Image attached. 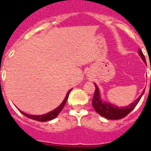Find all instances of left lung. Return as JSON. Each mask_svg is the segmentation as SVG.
Wrapping results in <instances>:
<instances>
[{"label":"left lung","instance_id":"left-lung-1","mask_svg":"<svg viewBox=\"0 0 151 151\" xmlns=\"http://www.w3.org/2000/svg\"><path fill=\"white\" fill-rule=\"evenodd\" d=\"M139 53L140 55L141 58L143 59V61L146 62L144 55L143 54V52L140 49L139 51ZM95 87H96V90H95L94 96H93V99H92V106L94 107L95 110L99 114L110 120L122 119L125 116H127L132 110H133L134 108L136 107V106L138 104L139 101L140 100L141 97L144 93V91H143L142 95L139 97L138 99H136L134 103L126 106V107H118V106H116L110 104V103H103L100 99L99 89H98V87L96 86V85H95Z\"/></svg>","mask_w":151,"mask_h":151}]
</instances>
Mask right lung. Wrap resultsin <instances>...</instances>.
Masks as SVG:
<instances>
[{"instance_id":"obj_1","label":"right lung","mask_w":151,"mask_h":151,"mask_svg":"<svg viewBox=\"0 0 151 151\" xmlns=\"http://www.w3.org/2000/svg\"><path fill=\"white\" fill-rule=\"evenodd\" d=\"M71 90H70L68 92H67V94H66V96L65 98V99L63 100V102L61 103V105L59 106V107H57L55 110H52L51 112L48 113V114H43V115H30V114H25V113L22 112V114L25 115L26 117H29L30 119L35 120V121H38V122H47V121H50V120L54 119L55 117H56L60 113L62 110H63V108L66 104V101H67V99H68L69 94H70V92Z\"/></svg>"}]
</instances>
